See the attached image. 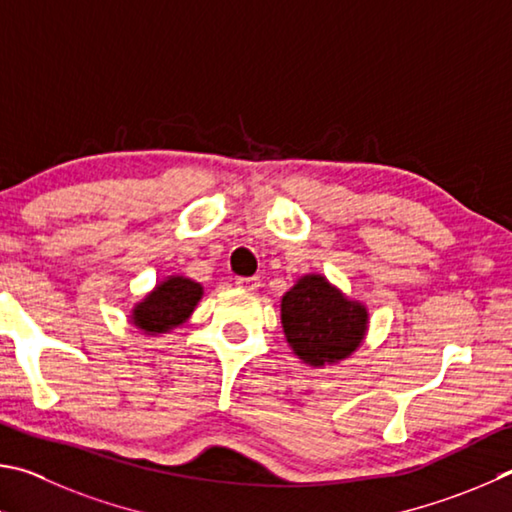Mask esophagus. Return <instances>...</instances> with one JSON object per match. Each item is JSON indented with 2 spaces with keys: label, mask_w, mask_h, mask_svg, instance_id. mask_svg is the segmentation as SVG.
I'll list each match as a JSON object with an SVG mask.
<instances>
[{
  "label": "esophagus",
  "mask_w": 512,
  "mask_h": 512,
  "mask_svg": "<svg viewBox=\"0 0 512 512\" xmlns=\"http://www.w3.org/2000/svg\"><path fill=\"white\" fill-rule=\"evenodd\" d=\"M236 285L240 290L254 292V290H258V285H261V279H258V276H238Z\"/></svg>",
  "instance_id": "obj_1"
}]
</instances>
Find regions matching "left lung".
<instances>
[{
	"label": "left lung",
	"instance_id": "1",
	"mask_svg": "<svg viewBox=\"0 0 512 512\" xmlns=\"http://www.w3.org/2000/svg\"><path fill=\"white\" fill-rule=\"evenodd\" d=\"M281 319L294 353L310 366H326L360 346L369 317L360 303L348 301L324 276L310 274L285 292Z\"/></svg>",
	"mask_w": 512,
	"mask_h": 512
}]
</instances>
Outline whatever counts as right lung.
<instances>
[{"label":"right lung","instance_id":"right-lung-1","mask_svg":"<svg viewBox=\"0 0 512 512\" xmlns=\"http://www.w3.org/2000/svg\"><path fill=\"white\" fill-rule=\"evenodd\" d=\"M200 297V283L184 279V276H173L157 285V290L134 308L132 319L146 333H166V330L184 324Z\"/></svg>","mask_w":512,"mask_h":512}]
</instances>
